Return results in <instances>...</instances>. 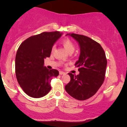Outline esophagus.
Here are the masks:
<instances>
[{
	"instance_id": "obj_1",
	"label": "esophagus",
	"mask_w": 127,
	"mask_h": 127,
	"mask_svg": "<svg viewBox=\"0 0 127 127\" xmlns=\"http://www.w3.org/2000/svg\"><path fill=\"white\" fill-rule=\"evenodd\" d=\"M59 73H60V75H63V74H65V72L63 71H60V72Z\"/></svg>"
}]
</instances>
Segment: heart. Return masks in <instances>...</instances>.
I'll return each instance as SVG.
<instances>
[{"label":"heart","instance_id":"b5f03b06","mask_svg":"<svg viewBox=\"0 0 127 127\" xmlns=\"http://www.w3.org/2000/svg\"><path fill=\"white\" fill-rule=\"evenodd\" d=\"M61 43L64 47V48L66 49V50L68 53H71V52L73 53V52L75 50V44L72 42V40H71L70 39H68V38H66V39H63L61 41ZM55 48L54 46H53L52 48V50H51V52L53 53L55 51Z\"/></svg>","mask_w":127,"mask_h":127}]
</instances>
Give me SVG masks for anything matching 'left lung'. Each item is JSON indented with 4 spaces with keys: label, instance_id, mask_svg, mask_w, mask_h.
<instances>
[{
    "label": "left lung",
    "instance_id": "1",
    "mask_svg": "<svg viewBox=\"0 0 127 127\" xmlns=\"http://www.w3.org/2000/svg\"><path fill=\"white\" fill-rule=\"evenodd\" d=\"M69 35L80 45V56L75 64L80 73L79 75L69 73L71 80L65 90L75 99L85 100L93 96L103 84L107 59L101 45L94 40L74 33Z\"/></svg>",
    "mask_w": 127,
    "mask_h": 127
}]
</instances>
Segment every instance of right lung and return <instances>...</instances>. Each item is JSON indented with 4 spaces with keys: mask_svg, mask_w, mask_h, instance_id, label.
Wrapping results in <instances>:
<instances>
[{
    "mask_svg": "<svg viewBox=\"0 0 127 127\" xmlns=\"http://www.w3.org/2000/svg\"><path fill=\"white\" fill-rule=\"evenodd\" d=\"M62 33L43 32L32 35L21 43L15 58V74L18 82L29 96L39 98L50 91L51 80L57 77L56 69L43 66L44 59L50 57L51 50Z\"/></svg>",
    "mask_w": 127,
    "mask_h": 127,
    "instance_id": "right-lung-1",
    "label": "right lung"
}]
</instances>
